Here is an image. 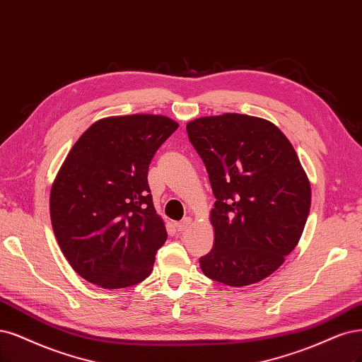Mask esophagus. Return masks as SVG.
<instances>
[{"instance_id":"esophagus-1","label":"esophagus","mask_w":362,"mask_h":362,"mask_svg":"<svg viewBox=\"0 0 362 362\" xmlns=\"http://www.w3.org/2000/svg\"><path fill=\"white\" fill-rule=\"evenodd\" d=\"M190 224H192V218H184L182 221H180V223L175 224V228H177L178 232H184L187 228L190 226Z\"/></svg>"}]
</instances>
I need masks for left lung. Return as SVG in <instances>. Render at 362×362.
Masks as SVG:
<instances>
[{"instance_id": "left-lung-1", "label": "left lung", "mask_w": 362, "mask_h": 362, "mask_svg": "<svg viewBox=\"0 0 362 362\" xmlns=\"http://www.w3.org/2000/svg\"><path fill=\"white\" fill-rule=\"evenodd\" d=\"M187 134L216 196L206 277L241 288L279 269L300 241L311 190L292 144L272 122L241 114L204 117Z\"/></svg>"}]
</instances>
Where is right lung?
<instances>
[{"label":"right lung","mask_w":362,"mask_h":362,"mask_svg":"<svg viewBox=\"0 0 362 362\" xmlns=\"http://www.w3.org/2000/svg\"><path fill=\"white\" fill-rule=\"evenodd\" d=\"M178 122L163 115L98 119L73 145L52 184L49 209L62 255L105 289L144 281L168 232L148 168Z\"/></svg>","instance_id":"add662e5"}]
</instances>
